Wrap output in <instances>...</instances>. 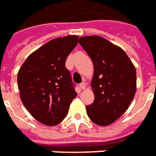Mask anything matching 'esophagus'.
Masks as SVG:
<instances>
[{"mask_svg":"<svg viewBox=\"0 0 156 156\" xmlns=\"http://www.w3.org/2000/svg\"><path fill=\"white\" fill-rule=\"evenodd\" d=\"M79 87H80V88H81V89H84V88H86V87H85L84 83H81L79 84Z\"/></svg>","mask_w":156,"mask_h":156,"instance_id":"34e87169","label":"esophagus"}]
</instances>
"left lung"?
Listing matches in <instances>:
<instances>
[{"label":"left lung","instance_id":"left-lung-1","mask_svg":"<svg viewBox=\"0 0 156 156\" xmlns=\"http://www.w3.org/2000/svg\"><path fill=\"white\" fill-rule=\"evenodd\" d=\"M94 67L91 87L94 101L86 107L94 123L106 126L114 123L130 105L136 91V71L124 51L98 36L78 40Z\"/></svg>","mask_w":156,"mask_h":156}]
</instances>
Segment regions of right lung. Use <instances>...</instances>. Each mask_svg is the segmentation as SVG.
Segmentation results:
<instances>
[{
    "instance_id": "right-lung-1",
    "label": "right lung",
    "mask_w": 156,
    "mask_h": 156,
    "mask_svg": "<svg viewBox=\"0 0 156 156\" xmlns=\"http://www.w3.org/2000/svg\"><path fill=\"white\" fill-rule=\"evenodd\" d=\"M77 36L48 41L26 59L17 74L20 98L32 116L48 126L58 124L76 98L66 58L78 44Z\"/></svg>"
}]
</instances>
